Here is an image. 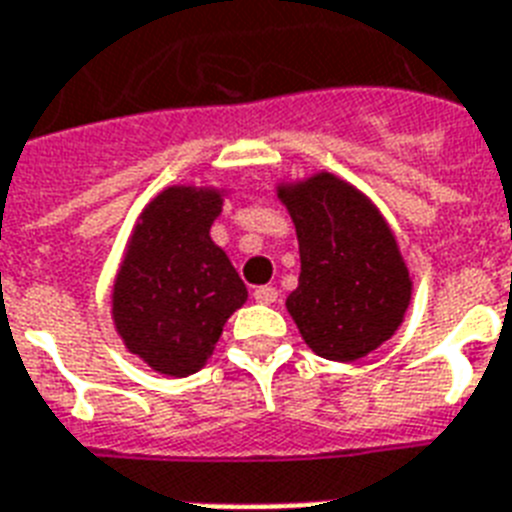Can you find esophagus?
I'll return each mask as SVG.
<instances>
[{"mask_svg":"<svg viewBox=\"0 0 512 512\" xmlns=\"http://www.w3.org/2000/svg\"><path fill=\"white\" fill-rule=\"evenodd\" d=\"M253 298H256L259 304H275L277 288H272V285H261V288L253 290Z\"/></svg>","mask_w":512,"mask_h":512,"instance_id":"1","label":"esophagus"}]
</instances>
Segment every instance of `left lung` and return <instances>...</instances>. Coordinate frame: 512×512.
<instances>
[{
    "mask_svg": "<svg viewBox=\"0 0 512 512\" xmlns=\"http://www.w3.org/2000/svg\"><path fill=\"white\" fill-rule=\"evenodd\" d=\"M296 224L301 275L285 301L306 346L333 362L378 349L402 325L412 280L388 224L333 174L277 190Z\"/></svg>",
    "mask_w": 512,
    "mask_h": 512,
    "instance_id": "1",
    "label": "left lung"
}]
</instances>
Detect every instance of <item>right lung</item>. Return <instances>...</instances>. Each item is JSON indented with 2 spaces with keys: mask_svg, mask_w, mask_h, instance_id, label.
<instances>
[{
  "mask_svg": "<svg viewBox=\"0 0 512 512\" xmlns=\"http://www.w3.org/2000/svg\"><path fill=\"white\" fill-rule=\"evenodd\" d=\"M216 190L169 187L142 211L113 285V320L126 349L174 378L198 372L248 290L211 240Z\"/></svg>",
  "mask_w": 512,
  "mask_h": 512,
  "instance_id": "add662e5",
  "label": "right lung"
}]
</instances>
